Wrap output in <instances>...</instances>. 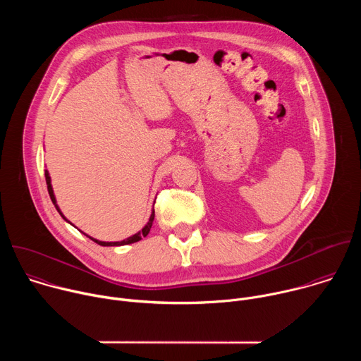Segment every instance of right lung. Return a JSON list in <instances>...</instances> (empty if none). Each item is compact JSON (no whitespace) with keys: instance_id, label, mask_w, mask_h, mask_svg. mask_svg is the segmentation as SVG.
Here are the masks:
<instances>
[{"instance_id":"obj_1","label":"right lung","mask_w":361,"mask_h":361,"mask_svg":"<svg viewBox=\"0 0 361 361\" xmlns=\"http://www.w3.org/2000/svg\"><path fill=\"white\" fill-rule=\"evenodd\" d=\"M45 181H47V188H48V194H49V197H51V201H53V204L56 205V209H57V212L61 214V217L66 220V221H68L64 216H63V213H61V210L59 209V205H57V201H56V195H54V191H53V187H51V178H49V174H48V171L45 170ZM152 221H154V210H152V213H151V216H149V220H148V223L142 227V230L141 231H138L137 234H134V235H131V237H128V238H126V240H123V241H114V243H109V241H99V240H95V238H92V237H90V235H87L85 233V235L88 237V238H91L94 243H97V244H99V245H102V247H111V245H126V244H133V243H137V241H140L142 237H145L148 233H149V228H151V226H152ZM70 223V221H68Z\"/></svg>"}]
</instances>
